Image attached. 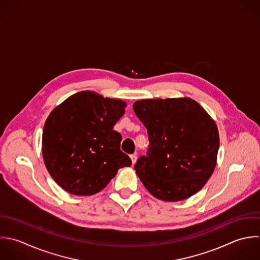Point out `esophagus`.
Instances as JSON below:
<instances>
[{"instance_id":"34e87169","label":"esophagus","mask_w":260,"mask_h":260,"mask_svg":"<svg viewBox=\"0 0 260 260\" xmlns=\"http://www.w3.org/2000/svg\"><path fill=\"white\" fill-rule=\"evenodd\" d=\"M131 159H132V163L135 164L137 162V155H131Z\"/></svg>"}]
</instances>
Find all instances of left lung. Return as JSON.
I'll use <instances>...</instances> for the list:
<instances>
[{
    "label": "left lung",
    "instance_id": "1",
    "mask_svg": "<svg viewBox=\"0 0 260 260\" xmlns=\"http://www.w3.org/2000/svg\"><path fill=\"white\" fill-rule=\"evenodd\" d=\"M133 107L149 135L147 156L135 165L147 190L164 202L183 201L200 191L217 164L216 121L188 97L142 99Z\"/></svg>",
    "mask_w": 260,
    "mask_h": 260
}]
</instances>
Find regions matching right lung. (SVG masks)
I'll return each mask as SVG.
<instances>
[{
	"label": "right lung",
	"mask_w": 260,
	"mask_h": 260,
	"mask_svg": "<svg viewBox=\"0 0 260 260\" xmlns=\"http://www.w3.org/2000/svg\"><path fill=\"white\" fill-rule=\"evenodd\" d=\"M125 106L123 100L81 91L49 113L42 132V157L62 189L75 196H93L119 168L132 165L120 150L121 135L113 131Z\"/></svg>",
	"instance_id": "add662e5"
}]
</instances>
